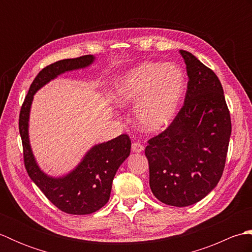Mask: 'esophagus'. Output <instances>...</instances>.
<instances>
[{
  "mask_svg": "<svg viewBox=\"0 0 252 252\" xmlns=\"http://www.w3.org/2000/svg\"><path fill=\"white\" fill-rule=\"evenodd\" d=\"M131 149L133 153H136V154H140L144 151V146L142 145V144L140 143H133L132 146H131Z\"/></svg>",
  "mask_w": 252,
  "mask_h": 252,
  "instance_id": "34e87169",
  "label": "esophagus"
}]
</instances>
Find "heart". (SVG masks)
<instances>
[{"mask_svg":"<svg viewBox=\"0 0 252 252\" xmlns=\"http://www.w3.org/2000/svg\"><path fill=\"white\" fill-rule=\"evenodd\" d=\"M186 91V76L175 63L146 62L121 76L115 99L134 106V120L142 130L158 132L178 115Z\"/></svg>","mask_w":252,"mask_h":252,"instance_id":"1","label":"heart"}]
</instances>
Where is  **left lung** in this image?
<instances>
[{"mask_svg": "<svg viewBox=\"0 0 252 252\" xmlns=\"http://www.w3.org/2000/svg\"><path fill=\"white\" fill-rule=\"evenodd\" d=\"M184 105L164 132L148 141L149 186L158 200L187 207L200 201L220 181L232 125L223 88L211 69L187 51Z\"/></svg>", "mask_w": 252, "mask_h": 252, "instance_id": "obj_1", "label": "left lung"}]
</instances>
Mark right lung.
<instances>
[{"label":"right lung","mask_w":252,"mask_h":252,"mask_svg":"<svg viewBox=\"0 0 252 252\" xmlns=\"http://www.w3.org/2000/svg\"><path fill=\"white\" fill-rule=\"evenodd\" d=\"M95 61L94 55H85L56 62L42 69L31 84L19 116V133L27 172L47 199L69 215H90L108 202L112 180L130 155V137L122 134L108 142L96 144L68 173L52 176L40 168L32 152L29 138L31 105L34 94L52 80L66 72L88 68Z\"/></svg>","instance_id":"obj_1"}]
</instances>
